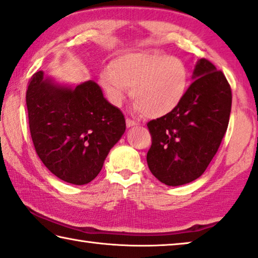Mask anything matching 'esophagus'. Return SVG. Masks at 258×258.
<instances>
[{
  "label": "esophagus",
  "instance_id": "1",
  "mask_svg": "<svg viewBox=\"0 0 258 258\" xmlns=\"http://www.w3.org/2000/svg\"><path fill=\"white\" fill-rule=\"evenodd\" d=\"M139 122L133 120V119H130V118H126V126L127 127H133V126H138Z\"/></svg>",
  "mask_w": 258,
  "mask_h": 258
}]
</instances>
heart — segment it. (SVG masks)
<instances>
[{
	"label": "heart",
	"mask_w": 258,
	"mask_h": 258,
	"mask_svg": "<svg viewBox=\"0 0 258 258\" xmlns=\"http://www.w3.org/2000/svg\"><path fill=\"white\" fill-rule=\"evenodd\" d=\"M99 81L113 105L120 107L132 88L136 111L158 118L181 104L189 88V71L177 56L136 51L113 59L110 69L101 71Z\"/></svg>",
	"instance_id": "obj_1"
}]
</instances>
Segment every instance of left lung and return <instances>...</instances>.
<instances>
[{
	"mask_svg": "<svg viewBox=\"0 0 258 258\" xmlns=\"http://www.w3.org/2000/svg\"><path fill=\"white\" fill-rule=\"evenodd\" d=\"M194 81L179 107L150 120L149 170L167 186H180L201 177L226 133L232 92L224 73L207 58L193 72Z\"/></svg>",
	"mask_w": 258,
	"mask_h": 258,
	"instance_id": "8db88e82",
	"label": "left lung"
}]
</instances>
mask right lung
Listing matches in <instances>:
<instances>
[{"label": "right lung", "mask_w": 258, "mask_h": 258, "mask_svg": "<svg viewBox=\"0 0 258 258\" xmlns=\"http://www.w3.org/2000/svg\"><path fill=\"white\" fill-rule=\"evenodd\" d=\"M26 105L36 154L52 174L73 185L96 178L126 128L124 114L92 80L62 87L39 71L28 81Z\"/></svg>", "instance_id": "1"}]
</instances>
